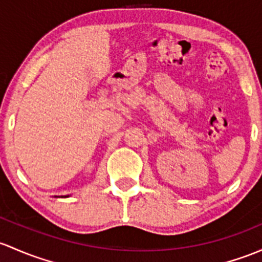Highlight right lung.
<instances>
[{
  "label": "right lung",
  "mask_w": 262,
  "mask_h": 262,
  "mask_svg": "<svg viewBox=\"0 0 262 262\" xmlns=\"http://www.w3.org/2000/svg\"><path fill=\"white\" fill-rule=\"evenodd\" d=\"M64 197H69V196H64Z\"/></svg>",
  "instance_id": "1"
}]
</instances>
